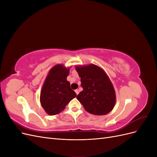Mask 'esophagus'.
Returning <instances> with one entry per match:
<instances>
[{"instance_id": "obj_1", "label": "esophagus", "mask_w": 157, "mask_h": 157, "mask_svg": "<svg viewBox=\"0 0 157 157\" xmlns=\"http://www.w3.org/2000/svg\"><path fill=\"white\" fill-rule=\"evenodd\" d=\"M75 92H76V94H77V95H78L79 94V90L78 89L75 90Z\"/></svg>"}]
</instances>
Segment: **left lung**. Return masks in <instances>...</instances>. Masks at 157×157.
<instances>
[{
    "label": "left lung",
    "mask_w": 157,
    "mask_h": 157,
    "mask_svg": "<svg viewBox=\"0 0 157 157\" xmlns=\"http://www.w3.org/2000/svg\"><path fill=\"white\" fill-rule=\"evenodd\" d=\"M83 90L77 96L87 112L105 115L113 110L116 102L115 90L103 69L94 64L77 65Z\"/></svg>",
    "instance_id": "left-lung-1"
}]
</instances>
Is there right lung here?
Wrapping results in <instances>:
<instances>
[{"instance_id":"add662e5","label":"right lung","mask_w":157,"mask_h":157,"mask_svg":"<svg viewBox=\"0 0 157 157\" xmlns=\"http://www.w3.org/2000/svg\"><path fill=\"white\" fill-rule=\"evenodd\" d=\"M69 74V67L58 64L49 71L46 76L40 91V101L49 115L60 113L70 101L77 96L67 80Z\"/></svg>"}]
</instances>
